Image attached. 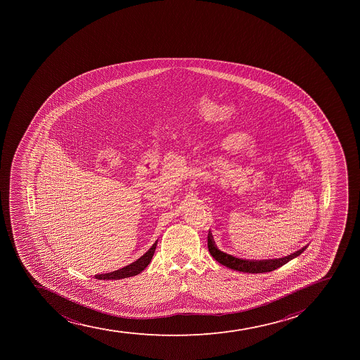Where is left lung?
Instances as JSON below:
<instances>
[{
    "instance_id": "1",
    "label": "left lung",
    "mask_w": 360,
    "mask_h": 360,
    "mask_svg": "<svg viewBox=\"0 0 360 360\" xmlns=\"http://www.w3.org/2000/svg\"><path fill=\"white\" fill-rule=\"evenodd\" d=\"M207 248L210 251L211 256L217 260L218 263L221 265L232 269V270L239 271V272H245V274H263V272H270V271L276 270L278 267L283 266L284 264L288 263L290 260L293 259L295 257H298L300 253H303L307 246H304L303 249L298 250L295 252L288 255V256L283 257V258H276V259H242L237 257L231 256L228 253L223 252L214 245V240L212 236H207Z\"/></svg>"
}]
</instances>
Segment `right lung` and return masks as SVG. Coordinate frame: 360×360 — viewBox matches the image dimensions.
Listing matches in <instances>:
<instances>
[{
  "mask_svg": "<svg viewBox=\"0 0 360 360\" xmlns=\"http://www.w3.org/2000/svg\"><path fill=\"white\" fill-rule=\"evenodd\" d=\"M157 242L153 243V245L143 255L141 258L130 264L128 266L122 267L120 270L112 271L109 274H96V279H103V281H117V279H123V278L132 277L136 274H141L153 259V253L156 250Z\"/></svg>",
  "mask_w": 360,
  "mask_h": 360,
  "instance_id": "add662e5",
  "label": "right lung"
}]
</instances>
